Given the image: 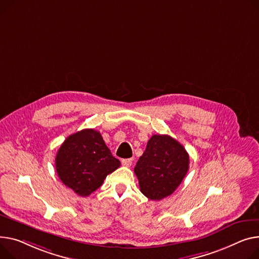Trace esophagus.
Here are the masks:
<instances>
[{"label": "esophagus", "mask_w": 259, "mask_h": 259, "mask_svg": "<svg viewBox=\"0 0 259 259\" xmlns=\"http://www.w3.org/2000/svg\"><path fill=\"white\" fill-rule=\"evenodd\" d=\"M122 164H123L124 166H131V164H132V159H131V158L122 159Z\"/></svg>", "instance_id": "1"}]
</instances>
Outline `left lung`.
Segmentation results:
<instances>
[{
    "label": "left lung",
    "mask_w": 259,
    "mask_h": 259,
    "mask_svg": "<svg viewBox=\"0 0 259 259\" xmlns=\"http://www.w3.org/2000/svg\"><path fill=\"white\" fill-rule=\"evenodd\" d=\"M189 156L184 147L168 135L154 134L137 161L134 173L141 192L159 201L173 194L185 177Z\"/></svg>",
    "instance_id": "left-lung-1"
}]
</instances>
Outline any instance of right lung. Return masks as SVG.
Returning a JSON list of instances; mask_svg holds the SVG:
<instances>
[{"instance_id":"obj_1","label":"right lung","mask_w":259,"mask_h":259,"mask_svg":"<svg viewBox=\"0 0 259 259\" xmlns=\"http://www.w3.org/2000/svg\"><path fill=\"white\" fill-rule=\"evenodd\" d=\"M119 165V160L112 156L101 133L95 129H84L68 136L55 158L62 183L81 197L97 191Z\"/></svg>"}]
</instances>
